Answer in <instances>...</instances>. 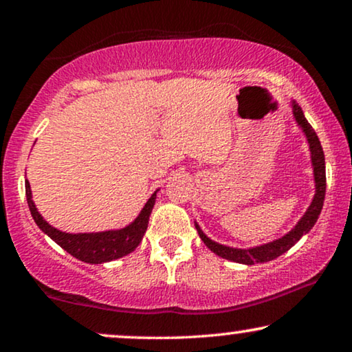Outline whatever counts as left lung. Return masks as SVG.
Returning a JSON list of instances; mask_svg holds the SVG:
<instances>
[{"label": "left lung", "instance_id": "1", "mask_svg": "<svg viewBox=\"0 0 352 352\" xmlns=\"http://www.w3.org/2000/svg\"><path fill=\"white\" fill-rule=\"evenodd\" d=\"M292 109H293V117H295L296 123L300 124V128L302 129V133L306 134L307 144H309V151H311V162H312V170H314V182H316V194L314 199H312L309 208L306 210V213L302 214V218L298 221V224L293 228L290 232L283 235V237L274 240V242L259 245V247H253V248H232V247H226V245H221L214 240H211L210 237H206L204 234V230L200 229V226L195 223V229L199 232L200 239L204 240V243L208 247L211 252L218 256L229 259V261L234 263H240V264H252L256 263H267L272 261L288 252L293 245H295L298 240H300L302 235L309 232V230L314 228L317 218H319L322 206H324V200H325V187H327V177H325V157H324V151H322L320 141L317 138V134L307 120L305 118V113L300 105H298L295 100H292Z\"/></svg>", "mask_w": 352, "mask_h": 352}]
</instances>
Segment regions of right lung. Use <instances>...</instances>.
<instances>
[{
  "instance_id": "obj_1",
  "label": "right lung",
  "mask_w": 352,
  "mask_h": 352,
  "mask_svg": "<svg viewBox=\"0 0 352 352\" xmlns=\"http://www.w3.org/2000/svg\"><path fill=\"white\" fill-rule=\"evenodd\" d=\"M25 195L33 219H35L38 228L47 234V237H51L59 247L64 248L72 256L80 259V261L89 264H102L126 256L141 243L144 234L147 230L148 216H151L153 205H155L157 190L153 192L151 199L147 200V204L144 205L138 218L131 224L126 226V228L89 234L62 232V230L50 226V223H46L43 216L38 213L35 204H33L30 182L28 181L25 182Z\"/></svg>"
}]
</instances>
